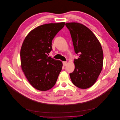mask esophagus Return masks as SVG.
<instances>
[{
    "label": "esophagus",
    "mask_w": 120,
    "mask_h": 120,
    "mask_svg": "<svg viewBox=\"0 0 120 120\" xmlns=\"http://www.w3.org/2000/svg\"><path fill=\"white\" fill-rule=\"evenodd\" d=\"M63 64L64 66H66V65L67 64V61H63Z\"/></svg>",
    "instance_id": "obj_1"
}]
</instances>
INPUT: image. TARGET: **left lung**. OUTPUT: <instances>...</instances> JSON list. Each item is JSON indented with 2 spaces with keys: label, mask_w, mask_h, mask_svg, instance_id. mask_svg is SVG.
<instances>
[{
  "label": "left lung",
  "mask_w": 120,
  "mask_h": 120,
  "mask_svg": "<svg viewBox=\"0 0 120 120\" xmlns=\"http://www.w3.org/2000/svg\"><path fill=\"white\" fill-rule=\"evenodd\" d=\"M70 32L75 53V68L70 74L73 84L82 89L92 86L102 70L104 56L99 41L90 29L81 23H66Z\"/></svg>",
  "instance_id": "left-lung-1"
}]
</instances>
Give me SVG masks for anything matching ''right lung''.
Masks as SVG:
<instances>
[{"label":"right lung","mask_w":120,"mask_h":120,"mask_svg":"<svg viewBox=\"0 0 120 120\" xmlns=\"http://www.w3.org/2000/svg\"><path fill=\"white\" fill-rule=\"evenodd\" d=\"M65 22L43 24L36 27L24 39L20 50L21 66L31 85L42 91L56 84L63 67L61 61L49 56L52 39Z\"/></svg>","instance_id":"1"}]
</instances>
